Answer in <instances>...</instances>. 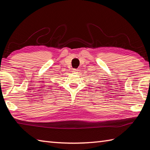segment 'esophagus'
<instances>
[{"mask_svg":"<svg viewBox=\"0 0 150 150\" xmlns=\"http://www.w3.org/2000/svg\"><path fill=\"white\" fill-rule=\"evenodd\" d=\"M78 71H79V69H73V73H78Z\"/></svg>","mask_w":150,"mask_h":150,"instance_id":"esophagus-1","label":"esophagus"}]
</instances>
